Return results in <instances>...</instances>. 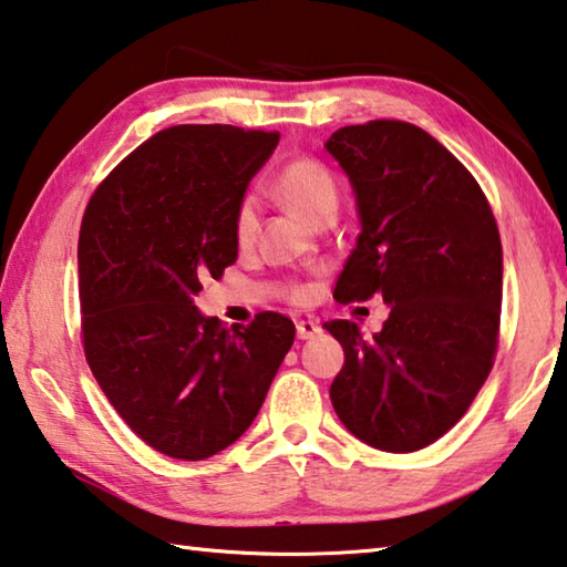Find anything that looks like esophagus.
Segmentation results:
<instances>
[{
	"label": "esophagus",
	"mask_w": 567,
	"mask_h": 567,
	"mask_svg": "<svg viewBox=\"0 0 567 567\" xmlns=\"http://www.w3.org/2000/svg\"><path fill=\"white\" fill-rule=\"evenodd\" d=\"M319 332H322V327L315 319H300L297 322V339H315Z\"/></svg>",
	"instance_id": "34e87169"
}]
</instances>
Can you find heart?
<instances>
[{"mask_svg": "<svg viewBox=\"0 0 567 567\" xmlns=\"http://www.w3.org/2000/svg\"><path fill=\"white\" fill-rule=\"evenodd\" d=\"M277 195L305 220L319 223L329 213H337L339 193L337 183L322 163L312 158H297L277 178ZM257 233V203L252 195H245L235 213V240L240 245L252 243ZM312 295L310 287H290L295 302H305Z\"/></svg>", "mask_w": 567, "mask_h": 567, "instance_id": "1", "label": "heart"}]
</instances>
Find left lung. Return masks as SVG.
<instances>
[{"instance_id": "obj_1", "label": "left lung", "mask_w": 567, "mask_h": 567, "mask_svg": "<svg viewBox=\"0 0 567 567\" xmlns=\"http://www.w3.org/2000/svg\"><path fill=\"white\" fill-rule=\"evenodd\" d=\"M324 148L352 185L357 248L342 302L389 305L382 332L324 322L344 349L329 399L352 434L391 454L444 436L486 382L498 344L503 250L486 195L454 153L404 121L344 126Z\"/></svg>"}]
</instances>
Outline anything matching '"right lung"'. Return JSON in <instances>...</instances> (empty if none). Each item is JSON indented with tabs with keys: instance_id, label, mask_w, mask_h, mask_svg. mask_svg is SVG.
Segmentation results:
<instances>
[{
	"instance_id": "add662e5",
	"label": "right lung",
	"mask_w": 567,
	"mask_h": 567,
	"mask_svg": "<svg viewBox=\"0 0 567 567\" xmlns=\"http://www.w3.org/2000/svg\"><path fill=\"white\" fill-rule=\"evenodd\" d=\"M280 133L173 126L91 195L79 235L84 352L121 419L161 454L203 461L260 411L295 324L225 327L195 295L238 257L235 213Z\"/></svg>"
}]
</instances>
